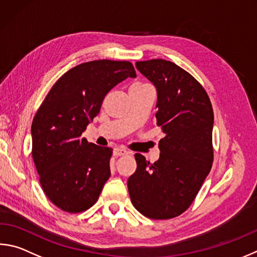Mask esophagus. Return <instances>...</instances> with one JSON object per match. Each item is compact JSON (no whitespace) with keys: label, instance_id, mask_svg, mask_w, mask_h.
<instances>
[{"label":"esophagus","instance_id":"esophagus-1","mask_svg":"<svg viewBox=\"0 0 257 257\" xmlns=\"http://www.w3.org/2000/svg\"><path fill=\"white\" fill-rule=\"evenodd\" d=\"M127 154H129V152L124 148L116 147V148L113 149V155L114 156H123V155H127Z\"/></svg>","mask_w":257,"mask_h":257}]
</instances>
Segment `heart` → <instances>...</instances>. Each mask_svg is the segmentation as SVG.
Segmentation results:
<instances>
[{
	"label": "heart",
	"mask_w": 257,
	"mask_h": 257,
	"mask_svg": "<svg viewBox=\"0 0 257 257\" xmlns=\"http://www.w3.org/2000/svg\"><path fill=\"white\" fill-rule=\"evenodd\" d=\"M145 85H148V84H145V83H135L133 86H145Z\"/></svg>",
	"instance_id": "1"
}]
</instances>
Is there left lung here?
<instances>
[{"label": "left lung", "mask_w": 257, "mask_h": 257, "mask_svg": "<svg viewBox=\"0 0 257 257\" xmlns=\"http://www.w3.org/2000/svg\"><path fill=\"white\" fill-rule=\"evenodd\" d=\"M136 67L156 86V124L165 136L157 162L135 154L137 170L128 191L145 217L165 220L189 209L211 170L213 110L204 87L176 64L151 59Z\"/></svg>", "instance_id": "left-lung-1"}]
</instances>
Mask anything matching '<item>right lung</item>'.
<instances>
[{
    "label": "right lung",
    "instance_id": "add662e5",
    "mask_svg": "<svg viewBox=\"0 0 257 257\" xmlns=\"http://www.w3.org/2000/svg\"><path fill=\"white\" fill-rule=\"evenodd\" d=\"M127 77H136L127 60L83 63L60 76L32 120V158L44 192L69 213L90 209L111 175L112 148L82 138L99 114L104 96Z\"/></svg>",
    "mask_w": 257,
    "mask_h": 257
}]
</instances>
